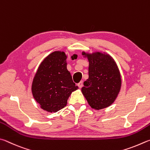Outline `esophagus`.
<instances>
[{
  "instance_id": "34e87169",
  "label": "esophagus",
  "mask_w": 150,
  "mask_h": 150,
  "mask_svg": "<svg viewBox=\"0 0 150 150\" xmlns=\"http://www.w3.org/2000/svg\"><path fill=\"white\" fill-rule=\"evenodd\" d=\"M78 87H79L80 88H82V86H83V82H82V81H80V82L78 83Z\"/></svg>"
}]
</instances>
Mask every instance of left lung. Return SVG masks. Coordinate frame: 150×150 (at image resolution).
I'll return each mask as SVG.
<instances>
[{"instance_id":"1","label":"left lung","mask_w":150,"mask_h":150,"mask_svg":"<svg viewBox=\"0 0 150 150\" xmlns=\"http://www.w3.org/2000/svg\"><path fill=\"white\" fill-rule=\"evenodd\" d=\"M89 61V78L82 92L91 108L97 110L113 103L121 87V78L116 62L110 55L99 52H82Z\"/></svg>"}]
</instances>
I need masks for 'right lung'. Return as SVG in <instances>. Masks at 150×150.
<instances>
[{
	"label": "right lung",
	"instance_id": "1",
	"mask_svg": "<svg viewBox=\"0 0 150 150\" xmlns=\"http://www.w3.org/2000/svg\"><path fill=\"white\" fill-rule=\"evenodd\" d=\"M67 58L64 52H52L41 63L33 78V96L45 111L56 112L64 108L70 94L78 88L67 70Z\"/></svg>",
	"mask_w": 150,
	"mask_h": 150
}]
</instances>
